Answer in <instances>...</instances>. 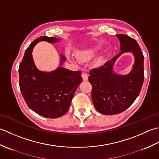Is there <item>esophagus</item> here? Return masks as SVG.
I'll use <instances>...</instances> for the list:
<instances>
[{
  "label": "esophagus",
  "instance_id": "esophagus-1",
  "mask_svg": "<svg viewBox=\"0 0 159 159\" xmlns=\"http://www.w3.org/2000/svg\"><path fill=\"white\" fill-rule=\"evenodd\" d=\"M82 79L84 81H87L89 79V75L88 74L86 73H84L82 74Z\"/></svg>",
  "mask_w": 159,
  "mask_h": 159
}]
</instances>
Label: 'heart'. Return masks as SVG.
I'll return each instance as SVG.
<instances>
[{
  "mask_svg": "<svg viewBox=\"0 0 159 159\" xmlns=\"http://www.w3.org/2000/svg\"><path fill=\"white\" fill-rule=\"evenodd\" d=\"M98 49L97 48H86V49H84L82 51H79L77 53V56L78 57V59L82 61H89L96 56L97 53H98ZM71 61H73L74 60L72 57H69ZM103 64V58L99 57L95 61V64L96 66H100Z\"/></svg>",
  "mask_w": 159,
  "mask_h": 159,
  "instance_id": "obj_1",
  "label": "heart"
}]
</instances>
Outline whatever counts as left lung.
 Segmentation results:
<instances>
[{
    "instance_id": "1",
    "label": "left lung",
    "mask_w": 159,
    "mask_h": 159,
    "mask_svg": "<svg viewBox=\"0 0 159 159\" xmlns=\"http://www.w3.org/2000/svg\"><path fill=\"white\" fill-rule=\"evenodd\" d=\"M116 36L120 41V53L97 69L90 71L92 100L97 111L106 115L119 114L130 106L140 93L144 80V56L134 39L125 34ZM131 52L135 58L132 70L119 75L113 70L116 59L121 54Z\"/></svg>"
}]
</instances>
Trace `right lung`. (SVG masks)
I'll return each mask as SVG.
<instances>
[{
    "label": "right lung",
    "mask_w": 159,
    "mask_h": 159,
    "mask_svg": "<svg viewBox=\"0 0 159 159\" xmlns=\"http://www.w3.org/2000/svg\"><path fill=\"white\" fill-rule=\"evenodd\" d=\"M40 41L56 43L60 40L42 36L30 45L19 66V86L26 103L32 111L44 117L58 118L69 111L75 90L82 82V72L62 66L51 72L38 70L34 64L32 51ZM60 56V65H62L66 57Z\"/></svg>",
    "instance_id": "right-lung-1"
}]
</instances>
